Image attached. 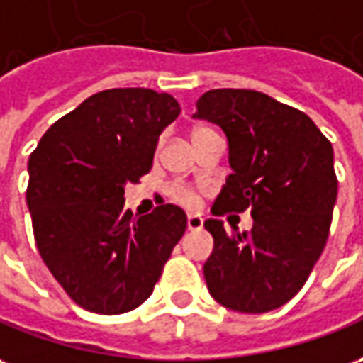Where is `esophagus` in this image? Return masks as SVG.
Segmentation results:
<instances>
[{"label":"esophagus","instance_id":"esophagus-1","mask_svg":"<svg viewBox=\"0 0 363 363\" xmlns=\"http://www.w3.org/2000/svg\"><path fill=\"white\" fill-rule=\"evenodd\" d=\"M203 227V219L199 215H189L187 217V229L189 231H199Z\"/></svg>","mask_w":363,"mask_h":363}]
</instances>
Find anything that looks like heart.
<instances>
[{"label": "heart", "mask_w": 363, "mask_h": 363, "mask_svg": "<svg viewBox=\"0 0 363 363\" xmlns=\"http://www.w3.org/2000/svg\"><path fill=\"white\" fill-rule=\"evenodd\" d=\"M211 130L209 128H196L194 132H191V138H194V142L196 140H199L201 136H206V134H209ZM172 197L176 199V201H179L182 206H187V207H194L197 203V197L196 194L189 189V187L186 186H174L172 187Z\"/></svg>", "instance_id": "obj_1"}]
</instances>
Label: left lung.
<instances>
[{
	"label": "left lung",
	"mask_w": 363,
	"mask_h": 363,
	"mask_svg": "<svg viewBox=\"0 0 363 363\" xmlns=\"http://www.w3.org/2000/svg\"><path fill=\"white\" fill-rule=\"evenodd\" d=\"M194 116L221 126L229 142L233 172L211 213L253 215L249 233L203 223L213 235L207 289L229 311H274L304 286L328 239L338 194L332 144L304 112L247 89L207 91Z\"/></svg>",
	"instance_id": "1"
}]
</instances>
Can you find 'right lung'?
<instances>
[{
  "label": "right lung",
  "mask_w": 363,
  "mask_h": 363,
  "mask_svg": "<svg viewBox=\"0 0 363 363\" xmlns=\"http://www.w3.org/2000/svg\"><path fill=\"white\" fill-rule=\"evenodd\" d=\"M166 92L110 89L59 118L29 156L27 207L37 249L84 311L122 314L148 298L187 217L164 203L124 209V186L152 169L157 138L179 114Z\"/></svg>",
  "instance_id": "1"
}]
</instances>
